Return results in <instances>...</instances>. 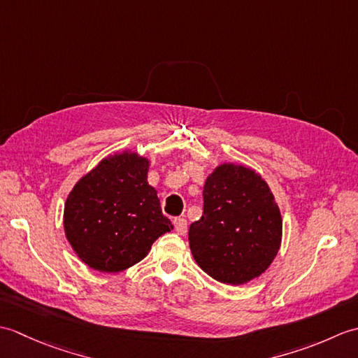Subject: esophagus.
I'll return each instance as SVG.
<instances>
[{
  "label": "esophagus",
  "mask_w": 358,
  "mask_h": 358,
  "mask_svg": "<svg viewBox=\"0 0 358 358\" xmlns=\"http://www.w3.org/2000/svg\"><path fill=\"white\" fill-rule=\"evenodd\" d=\"M173 226H175V231H177L180 235H185L187 232V222L185 217L173 218Z\"/></svg>",
  "instance_id": "1"
}]
</instances>
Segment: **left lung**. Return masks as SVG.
<instances>
[{"instance_id": "1", "label": "left lung", "mask_w": 358, "mask_h": 358, "mask_svg": "<svg viewBox=\"0 0 358 358\" xmlns=\"http://www.w3.org/2000/svg\"><path fill=\"white\" fill-rule=\"evenodd\" d=\"M203 215L189 227L200 268L226 285L262 275L281 243V215L266 181L245 166L223 164L203 187Z\"/></svg>"}]
</instances>
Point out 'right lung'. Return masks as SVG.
<instances>
[{"label":"right lung","mask_w":358,"mask_h":358,"mask_svg":"<svg viewBox=\"0 0 358 358\" xmlns=\"http://www.w3.org/2000/svg\"><path fill=\"white\" fill-rule=\"evenodd\" d=\"M146 158L123 152L85 175L64 204V231L90 268L120 272L143 260L152 243L171 232L157 191L148 185Z\"/></svg>","instance_id":"right-lung-1"}]
</instances>
